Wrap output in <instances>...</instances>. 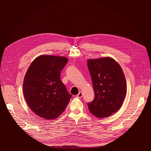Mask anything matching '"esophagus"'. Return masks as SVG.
<instances>
[{"label":"esophagus","mask_w":151,"mask_h":151,"mask_svg":"<svg viewBox=\"0 0 151 151\" xmlns=\"http://www.w3.org/2000/svg\"><path fill=\"white\" fill-rule=\"evenodd\" d=\"M82 92H79L77 95H76V97H78V98H82Z\"/></svg>","instance_id":"34e87169"}]
</instances>
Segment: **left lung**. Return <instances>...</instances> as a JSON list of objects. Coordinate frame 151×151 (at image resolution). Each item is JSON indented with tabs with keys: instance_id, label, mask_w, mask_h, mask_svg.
I'll return each instance as SVG.
<instances>
[{
	"instance_id": "obj_1",
	"label": "left lung",
	"mask_w": 151,
	"mask_h": 151,
	"mask_svg": "<svg viewBox=\"0 0 151 151\" xmlns=\"http://www.w3.org/2000/svg\"><path fill=\"white\" fill-rule=\"evenodd\" d=\"M94 99L88 103L94 116L103 118L111 116L121 107L127 92L126 80L119 64L113 58L88 60Z\"/></svg>"
}]
</instances>
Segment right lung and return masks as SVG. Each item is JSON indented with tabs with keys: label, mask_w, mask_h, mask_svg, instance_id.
<instances>
[{
	"label": "right lung",
	"mask_w": 151,
	"mask_h": 151,
	"mask_svg": "<svg viewBox=\"0 0 151 151\" xmlns=\"http://www.w3.org/2000/svg\"><path fill=\"white\" fill-rule=\"evenodd\" d=\"M68 62L64 57L43 55L29 68L23 82V93L30 108L38 116L54 119L65 110L72 95L60 79Z\"/></svg>",
	"instance_id": "obj_1"
}]
</instances>
